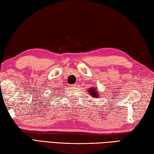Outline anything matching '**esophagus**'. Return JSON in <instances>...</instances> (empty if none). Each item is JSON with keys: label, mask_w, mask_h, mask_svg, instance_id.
Segmentation results:
<instances>
[{"label": "esophagus", "mask_w": 154, "mask_h": 154, "mask_svg": "<svg viewBox=\"0 0 154 154\" xmlns=\"http://www.w3.org/2000/svg\"><path fill=\"white\" fill-rule=\"evenodd\" d=\"M77 84L75 83V84H73V85H71V87H73V88H74V87H77Z\"/></svg>", "instance_id": "34e87169"}]
</instances>
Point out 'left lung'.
I'll use <instances>...</instances> for the list:
<instances>
[{"label":"left lung","mask_w":154,"mask_h":154,"mask_svg":"<svg viewBox=\"0 0 154 154\" xmlns=\"http://www.w3.org/2000/svg\"><path fill=\"white\" fill-rule=\"evenodd\" d=\"M88 93L89 95L91 97H94V98H99V93L97 92V90H96V88L95 87H91V88L88 89Z\"/></svg>","instance_id":"obj_1"}]
</instances>
